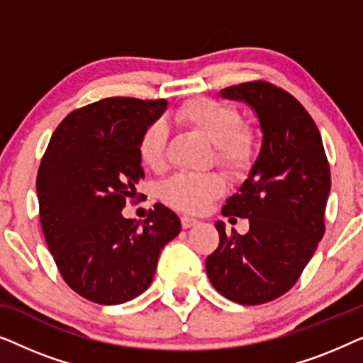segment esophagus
<instances>
[{"label": "esophagus", "instance_id": "esophagus-1", "mask_svg": "<svg viewBox=\"0 0 363 363\" xmlns=\"http://www.w3.org/2000/svg\"><path fill=\"white\" fill-rule=\"evenodd\" d=\"M196 223H198V220H195V218L182 216V226L185 228V230H188V228H191V226H195Z\"/></svg>", "mask_w": 363, "mask_h": 363}]
</instances>
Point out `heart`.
I'll use <instances>...</instances> for the list:
<instances>
[{
	"mask_svg": "<svg viewBox=\"0 0 363 363\" xmlns=\"http://www.w3.org/2000/svg\"><path fill=\"white\" fill-rule=\"evenodd\" d=\"M173 121L186 130L213 143L215 163L231 175H242L252 167L259 148V135L251 123L241 122V113L231 104L210 97L191 99L173 112ZM168 132L165 123L155 121L143 128L137 152L150 170L165 167ZM226 191V183L218 173L175 175L162 188L168 205L185 213H200Z\"/></svg>",
	"mask_w": 363,
	"mask_h": 363,
	"instance_id": "b5f03b06",
	"label": "heart"
}]
</instances>
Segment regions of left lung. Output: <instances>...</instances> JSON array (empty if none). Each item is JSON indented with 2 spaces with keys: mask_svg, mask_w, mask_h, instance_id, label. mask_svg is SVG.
<instances>
[{
  "mask_svg": "<svg viewBox=\"0 0 363 363\" xmlns=\"http://www.w3.org/2000/svg\"><path fill=\"white\" fill-rule=\"evenodd\" d=\"M221 96L255 108L262 147L221 210L223 216L250 218V231L228 233L216 221L220 245L206 257V272L226 299L264 304L296 284L324 236L330 168L314 118L284 89L251 81L225 87Z\"/></svg>",
  "mask_w": 363,
  "mask_h": 363,
  "instance_id": "8db88e82",
  "label": "left lung"
}]
</instances>
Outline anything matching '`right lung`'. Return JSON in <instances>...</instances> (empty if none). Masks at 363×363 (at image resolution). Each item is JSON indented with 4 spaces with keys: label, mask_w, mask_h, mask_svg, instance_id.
Masks as SVG:
<instances>
[{
    "label": "right lung",
    "mask_w": 363,
    "mask_h": 363,
    "mask_svg": "<svg viewBox=\"0 0 363 363\" xmlns=\"http://www.w3.org/2000/svg\"><path fill=\"white\" fill-rule=\"evenodd\" d=\"M165 107V99L107 97L76 108L54 130L39 165V220L49 251L66 284L96 304L140 296L162 247L182 230L162 203L142 225L121 213L137 203L143 178L138 137Z\"/></svg>",
    "instance_id": "obj_1"
}]
</instances>
